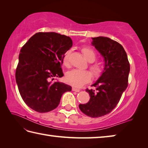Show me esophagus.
<instances>
[{"label": "esophagus", "mask_w": 148, "mask_h": 148, "mask_svg": "<svg viewBox=\"0 0 148 148\" xmlns=\"http://www.w3.org/2000/svg\"><path fill=\"white\" fill-rule=\"evenodd\" d=\"M72 90H73V91H74V92H79L81 91V90H80L79 89L75 88H74V87H73V88H72Z\"/></svg>", "instance_id": "1"}]
</instances>
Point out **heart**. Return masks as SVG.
<instances>
[{
	"label": "heart",
	"instance_id": "obj_1",
	"mask_svg": "<svg viewBox=\"0 0 148 148\" xmlns=\"http://www.w3.org/2000/svg\"><path fill=\"white\" fill-rule=\"evenodd\" d=\"M82 54L89 62H92L90 66V68L95 77H99L103 72L102 65L98 62L94 63L96 59V54L92 49L88 47H83L82 49ZM70 51H67L63 57V64L65 66H69V57ZM66 79L69 84H71L75 87H81L85 84L88 82L92 79V74L87 70L73 69L67 73Z\"/></svg>",
	"mask_w": 148,
	"mask_h": 148
}]
</instances>
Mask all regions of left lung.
Listing matches in <instances>:
<instances>
[{
    "label": "left lung",
    "mask_w": 148,
    "mask_h": 148,
    "mask_svg": "<svg viewBox=\"0 0 148 148\" xmlns=\"http://www.w3.org/2000/svg\"><path fill=\"white\" fill-rule=\"evenodd\" d=\"M92 45L104 58L105 67L92 86L86 89L90 101L80 104L79 108L85 114L98 118L110 113L118 105L123 92L128 86L130 64L122 45L104 36L92 38Z\"/></svg>",
    "instance_id": "8db88e82"
}]
</instances>
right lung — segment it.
Masks as SVG:
<instances>
[{
    "label": "right lung",
    "mask_w": 148,
    "mask_h": 148,
    "mask_svg": "<svg viewBox=\"0 0 148 148\" xmlns=\"http://www.w3.org/2000/svg\"><path fill=\"white\" fill-rule=\"evenodd\" d=\"M68 36L55 32H38L23 46L15 79L21 96L30 108L43 113L58 107L62 95L71 87L54 77L64 76V54L71 47Z\"/></svg>",
    "instance_id": "obj_1"
}]
</instances>
